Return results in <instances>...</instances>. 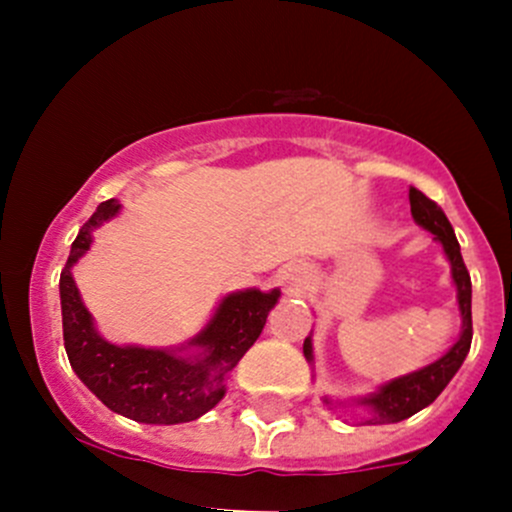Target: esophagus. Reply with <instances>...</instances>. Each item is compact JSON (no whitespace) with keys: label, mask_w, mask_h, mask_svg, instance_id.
<instances>
[{"label":"esophagus","mask_w":512,"mask_h":512,"mask_svg":"<svg viewBox=\"0 0 512 512\" xmlns=\"http://www.w3.org/2000/svg\"><path fill=\"white\" fill-rule=\"evenodd\" d=\"M304 280H307V275H304L302 267H287V270L282 272V285H285L289 294L302 292Z\"/></svg>","instance_id":"esophagus-1"}]
</instances>
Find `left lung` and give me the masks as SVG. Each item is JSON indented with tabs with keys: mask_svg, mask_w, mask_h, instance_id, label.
Returning a JSON list of instances; mask_svg holds the SVG:
<instances>
[{
	"mask_svg": "<svg viewBox=\"0 0 512 512\" xmlns=\"http://www.w3.org/2000/svg\"><path fill=\"white\" fill-rule=\"evenodd\" d=\"M409 203L411 215H414L416 223L421 225L423 230L431 232V235H436V240L443 245L448 262H451V277L453 285L458 289V309H461L463 327L458 342L453 344L441 359L423 366V369L411 371V374L399 376V379L386 381L379 391L364 396V399H356V404L366 409L364 423H371V426H376V423H399L404 421V418L418 414L421 409H426L428 404H433V401L438 399V394L448 386V381H451L453 376H456V371L461 369L473 339L471 275H468L466 265H463L461 245H458L456 240V232H453L451 223H448L446 213H443L431 198H426L421 190H409ZM304 356H307V361H314L312 339L309 337L304 339ZM324 404L332 406V401L324 396Z\"/></svg>",
	"mask_w": 512,
	"mask_h": 512,
	"instance_id": "left-lung-1",
	"label": "left lung"
}]
</instances>
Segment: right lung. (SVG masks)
I'll list each match as a JSON object with an SVG mask.
<instances>
[{"instance_id":"obj_1","label":"right lung","mask_w":512,"mask_h":512,"mask_svg":"<svg viewBox=\"0 0 512 512\" xmlns=\"http://www.w3.org/2000/svg\"><path fill=\"white\" fill-rule=\"evenodd\" d=\"M118 210L121 205L113 198L98 205L76 235L69 260L61 270V322L71 369L116 414L158 426L195 421L225 396L227 374L262 334L267 314L280 299V289L227 294L208 327L185 344L193 347L195 354L183 356L178 354L180 349L118 347L106 342L81 302L71 267L94 242L91 232Z\"/></svg>"}]
</instances>
